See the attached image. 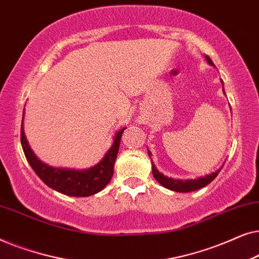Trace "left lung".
<instances>
[{"label":"left lung","instance_id":"1","mask_svg":"<svg viewBox=\"0 0 259 259\" xmlns=\"http://www.w3.org/2000/svg\"><path fill=\"white\" fill-rule=\"evenodd\" d=\"M205 60H206L208 65L214 67V63L212 62V60L208 58L207 55H205ZM222 84H224V83H223V81H222ZM223 92H224V86H223ZM224 94H225V92H224ZM147 153L151 157L152 153L150 152V150H148V148H147ZM223 166H224V165H222L221 167H219L215 172H212V173H210V175H207L205 177H199V178H197V179H185V180H183V179H175V178H171V177L164 176L162 173L158 171L153 162H152V173H153V177L155 178V180H157V182L160 184V185L166 187V189L175 191V192L185 193V192H192V191L199 190V189H201V187L208 185V184H210L212 180H213L215 177L218 176V173L221 172Z\"/></svg>","mask_w":259,"mask_h":259}]
</instances>
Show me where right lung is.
<instances>
[{
	"mask_svg": "<svg viewBox=\"0 0 259 259\" xmlns=\"http://www.w3.org/2000/svg\"><path fill=\"white\" fill-rule=\"evenodd\" d=\"M23 118L21 125V145L28 162L42 182L51 189L70 197H88L100 192L111 182L114 172V162L118 155L120 140L126 127L115 133L112 146L97 165L86 169L53 167L41 161L31 150L23 131Z\"/></svg>",
	"mask_w": 259,
	"mask_h": 259,
	"instance_id": "right-lung-1",
	"label": "right lung"
}]
</instances>
